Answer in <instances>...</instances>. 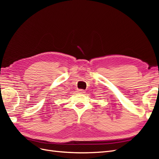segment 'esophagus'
Returning a JSON list of instances; mask_svg holds the SVG:
<instances>
[{
  "label": "esophagus",
  "instance_id": "1",
  "mask_svg": "<svg viewBox=\"0 0 159 159\" xmlns=\"http://www.w3.org/2000/svg\"><path fill=\"white\" fill-rule=\"evenodd\" d=\"M79 91L80 93H85V91L84 90H83V89H79Z\"/></svg>",
  "mask_w": 159,
  "mask_h": 159
}]
</instances>
